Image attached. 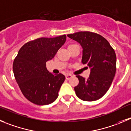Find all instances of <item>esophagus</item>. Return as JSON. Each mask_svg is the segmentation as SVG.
I'll list each match as a JSON object with an SVG mask.
<instances>
[{
    "instance_id": "esophagus-1",
    "label": "esophagus",
    "mask_w": 131,
    "mask_h": 131,
    "mask_svg": "<svg viewBox=\"0 0 131 131\" xmlns=\"http://www.w3.org/2000/svg\"><path fill=\"white\" fill-rule=\"evenodd\" d=\"M72 77V75H70V74H67V75H66V79H70V78Z\"/></svg>"
}]
</instances>
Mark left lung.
<instances>
[{"label": "left lung", "instance_id": "obj_1", "mask_svg": "<svg viewBox=\"0 0 131 131\" xmlns=\"http://www.w3.org/2000/svg\"><path fill=\"white\" fill-rule=\"evenodd\" d=\"M67 36L83 48L82 63L90 68L89 78L77 75L79 84L74 87L81 100L93 101L105 94L115 76L116 56L114 50L103 37L90 31H79Z\"/></svg>", "mask_w": 131, "mask_h": 131}]
</instances>
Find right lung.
Instances as JSON below:
<instances>
[{
	"label": "right lung",
	"mask_w": 131,
	"mask_h": 131,
	"mask_svg": "<svg viewBox=\"0 0 131 131\" xmlns=\"http://www.w3.org/2000/svg\"><path fill=\"white\" fill-rule=\"evenodd\" d=\"M66 38L63 35L30 41L20 48L14 59L13 70L16 81L24 97L34 104H50L58 97L65 77L50 72L46 63L54 57Z\"/></svg>",
	"instance_id": "1"
}]
</instances>
